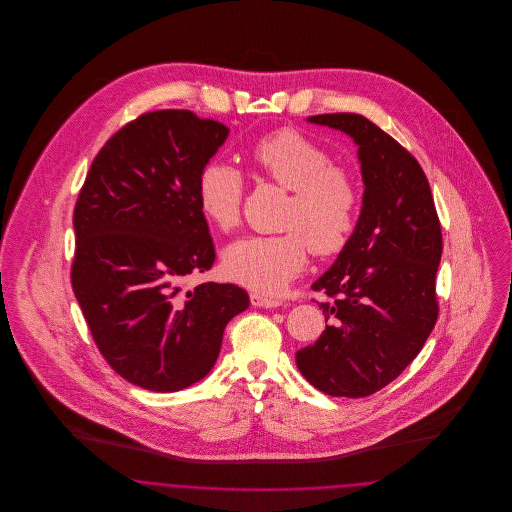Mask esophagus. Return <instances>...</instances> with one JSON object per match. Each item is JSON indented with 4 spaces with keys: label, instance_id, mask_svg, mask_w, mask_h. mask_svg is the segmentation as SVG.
Returning <instances> with one entry per match:
<instances>
[{
    "label": "esophagus",
    "instance_id": "1",
    "mask_svg": "<svg viewBox=\"0 0 512 512\" xmlns=\"http://www.w3.org/2000/svg\"><path fill=\"white\" fill-rule=\"evenodd\" d=\"M249 299H251V305H253V307L276 309V307H280V305H282V299H276V297H268V295H263V293L253 292L251 295H249Z\"/></svg>",
    "mask_w": 512,
    "mask_h": 512
}]
</instances>
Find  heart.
<instances>
[{"label": "heart", "instance_id": "obj_1", "mask_svg": "<svg viewBox=\"0 0 512 512\" xmlns=\"http://www.w3.org/2000/svg\"><path fill=\"white\" fill-rule=\"evenodd\" d=\"M253 169L290 190L282 228L276 236H245L224 253L228 276L249 290L280 293L307 267L309 249L334 257L349 245L361 211L355 174L334 165L330 151L297 128H278L249 149ZM245 184L234 167L211 161L197 178V203L219 230L242 220Z\"/></svg>", "mask_w": 512, "mask_h": 512}]
</instances>
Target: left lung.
<instances>
[{
    "mask_svg": "<svg viewBox=\"0 0 512 512\" xmlns=\"http://www.w3.org/2000/svg\"><path fill=\"white\" fill-rule=\"evenodd\" d=\"M307 121L355 140L365 195L351 242L313 284L330 324L295 363L317 390L357 399L393 382L436 326L441 224L426 174L390 134L355 113Z\"/></svg>",
    "mask_w": 512,
    "mask_h": 512,
    "instance_id": "1",
    "label": "left lung"
}]
</instances>
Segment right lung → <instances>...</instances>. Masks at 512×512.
I'll use <instances>...</instances> for the list:
<instances>
[{"instance_id":"add662e5","label":"right lung","mask_w":512,"mask_h":512,"mask_svg":"<svg viewBox=\"0 0 512 512\" xmlns=\"http://www.w3.org/2000/svg\"><path fill=\"white\" fill-rule=\"evenodd\" d=\"M226 138L186 109L144 113L101 147L74 205V295L103 359L144 390L207 376L226 324L249 307L234 284L186 290L215 263L197 178Z\"/></svg>"}]
</instances>
